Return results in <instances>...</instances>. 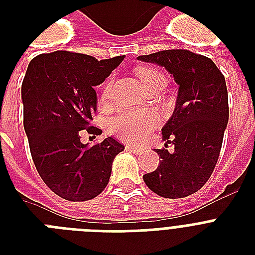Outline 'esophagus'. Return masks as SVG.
<instances>
[{"mask_svg":"<svg viewBox=\"0 0 255 255\" xmlns=\"http://www.w3.org/2000/svg\"><path fill=\"white\" fill-rule=\"evenodd\" d=\"M126 148H127L128 151L133 152V153H140V152L143 151L141 148H140V147H135V145H127V147H126Z\"/></svg>","mask_w":255,"mask_h":255,"instance_id":"34e87169","label":"esophagus"}]
</instances>
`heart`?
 <instances>
[{"label": "heart", "mask_w": 255, "mask_h": 255, "mask_svg": "<svg viewBox=\"0 0 255 255\" xmlns=\"http://www.w3.org/2000/svg\"><path fill=\"white\" fill-rule=\"evenodd\" d=\"M144 86L149 85L151 82L163 78V74L155 69L140 67L137 70ZM111 88V79L104 86V94H107ZM160 124L159 115L153 111H124L116 115L110 122V129L119 136L120 139L132 143H140L147 139V136Z\"/></svg>", "instance_id": "obj_1"}]
</instances>
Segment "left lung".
<instances>
[{
  "label": "left lung",
  "instance_id": "1",
  "mask_svg": "<svg viewBox=\"0 0 255 255\" xmlns=\"http://www.w3.org/2000/svg\"><path fill=\"white\" fill-rule=\"evenodd\" d=\"M137 59L157 63L178 85L173 115L161 129L164 141L175 152L156 149L157 169L143 176L152 192L165 198L196 193L213 173L229 120L225 77L208 57L189 50H163Z\"/></svg>",
  "mask_w": 255,
  "mask_h": 255
}]
</instances>
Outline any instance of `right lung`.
<instances>
[{
    "mask_svg": "<svg viewBox=\"0 0 255 255\" xmlns=\"http://www.w3.org/2000/svg\"><path fill=\"white\" fill-rule=\"evenodd\" d=\"M124 55L102 59L58 50L31 59L22 82L23 127L34 165L46 185L69 201H87L104 190L112 161L124 149L114 137L87 147L83 129L96 112L95 86L120 65Z\"/></svg>",
    "mask_w": 255,
    "mask_h": 255,
    "instance_id": "obj_1",
    "label": "right lung"
}]
</instances>
